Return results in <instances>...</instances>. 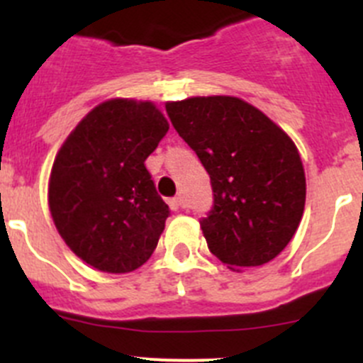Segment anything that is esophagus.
Wrapping results in <instances>:
<instances>
[{
  "label": "esophagus",
  "instance_id": "1",
  "mask_svg": "<svg viewBox=\"0 0 363 363\" xmlns=\"http://www.w3.org/2000/svg\"><path fill=\"white\" fill-rule=\"evenodd\" d=\"M168 207H170L172 211H179V208L186 207V202H184V199H182V196H175V199L168 200Z\"/></svg>",
  "mask_w": 363,
  "mask_h": 363
}]
</instances>
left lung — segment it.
I'll return each mask as SVG.
<instances>
[{"instance_id":"left-lung-1","label":"left lung","mask_w":363,"mask_h":363,"mask_svg":"<svg viewBox=\"0 0 363 363\" xmlns=\"http://www.w3.org/2000/svg\"><path fill=\"white\" fill-rule=\"evenodd\" d=\"M164 107L211 175L214 205L200 226L212 255L232 270L276 258L306 205V174L294 140L235 96H193Z\"/></svg>"}]
</instances>
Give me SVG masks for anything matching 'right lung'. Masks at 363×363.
Listing matches in <instances>:
<instances>
[{
	"label": "right lung",
	"mask_w": 363,
	"mask_h": 363,
	"mask_svg": "<svg viewBox=\"0 0 363 363\" xmlns=\"http://www.w3.org/2000/svg\"><path fill=\"white\" fill-rule=\"evenodd\" d=\"M167 131L168 121L152 101L113 98L87 113L57 151L50 214L61 239L87 265L126 274L155 252L170 211L145 160Z\"/></svg>",
	"instance_id": "1"
}]
</instances>
